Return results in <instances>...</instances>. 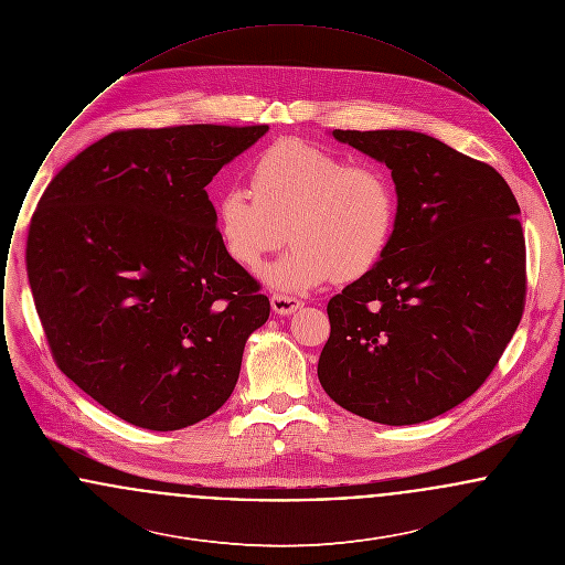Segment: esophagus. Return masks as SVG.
I'll use <instances>...</instances> for the list:
<instances>
[{
  "label": "esophagus",
  "mask_w": 565,
  "mask_h": 565,
  "mask_svg": "<svg viewBox=\"0 0 565 565\" xmlns=\"http://www.w3.org/2000/svg\"><path fill=\"white\" fill-rule=\"evenodd\" d=\"M270 307L275 313L279 316H292L295 311H298L302 307V300L290 295H273L270 296Z\"/></svg>",
  "instance_id": "1"
}]
</instances>
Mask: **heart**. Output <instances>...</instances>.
Instances as JSON below:
<instances>
[{
    "label": "heart",
    "mask_w": 565,
    "mask_h": 565,
    "mask_svg": "<svg viewBox=\"0 0 565 565\" xmlns=\"http://www.w3.org/2000/svg\"><path fill=\"white\" fill-rule=\"evenodd\" d=\"M398 222L392 173L302 139H279L249 169V192L233 186L215 201V231L226 256L254 270L288 237L292 247L265 270L273 286L307 290L334 277L375 269Z\"/></svg>",
    "instance_id": "1"
}]
</instances>
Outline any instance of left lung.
<instances>
[{
  "mask_svg": "<svg viewBox=\"0 0 565 565\" xmlns=\"http://www.w3.org/2000/svg\"><path fill=\"white\" fill-rule=\"evenodd\" d=\"M332 135L392 169L398 222L375 269L326 307L320 383L376 424L428 422L483 385L521 322L519 203L491 164L430 135Z\"/></svg>",
  "mask_w": 565,
  "mask_h": 565,
  "instance_id": "8db88e82",
  "label": "left lung"
}]
</instances>
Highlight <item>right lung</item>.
Instances as JSON below:
<instances>
[{
	"label": "right lung",
	"instance_id": "right-lung-1",
	"mask_svg": "<svg viewBox=\"0 0 565 565\" xmlns=\"http://www.w3.org/2000/svg\"><path fill=\"white\" fill-rule=\"evenodd\" d=\"M267 125L122 129L67 162L29 224V286L54 364L116 417L169 431L235 390L269 320L205 186Z\"/></svg>",
	"mask_w": 565,
	"mask_h": 565
}]
</instances>
